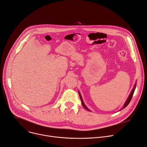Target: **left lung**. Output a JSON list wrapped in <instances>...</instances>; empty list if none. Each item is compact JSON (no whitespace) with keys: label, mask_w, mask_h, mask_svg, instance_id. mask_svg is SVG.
<instances>
[{"label":"left lung","mask_w":147,"mask_h":147,"mask_svg":"<svg viewBox=\"0 0 147 147\" xmlns=\"http://www.w3.org/2000/svg\"><path fill=\"white\" fill-rule=\"evenodd\" d=\"M135 88H136V83L135 84V85H134V88H133V89L132 90V91H131V92H130V95H129V97L127 98V100H126V102L125 103V104H124V105H123V108L122 109L120 110H123V109H125V108H126L127 106V105L129 104V102H130V101H131V99H132V96H133V95H134V91H135ZM79 96H80V99H81V101H82V105H83V107L84 108V109H85L86 110H87L88 111H90L88 108L86 107V106L84 105V103L83 102V99H82V96H81V95H80V92H79Z\"/></svg>","instance_id":"1"}]
</instances>
